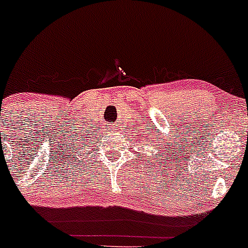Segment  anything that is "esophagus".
Masks as SVG:
<instances>
[{"mask_svg": "<svg viewBox=\"0 0 248 248\" xmlns=\"http://www.w3.org/2000/svg\"><path fill=\"white\" fill-rule=\"evenodd\" d=\"M107 128H108L109 131H112V133L113 131L119 130V126H118V124H115V123L114 124H108V126H107Z\"/></svg>", "mask_w": 248, "mask_h": 248, "instance_id": "34e87169", "label": "esophagus"}]
</instances>
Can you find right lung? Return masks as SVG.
Returning <instances> with one entry per match:
<instances>
[{"mask_svg":"<svg viewBox=\"0 0 248 248\" xmlns=\"http://www.w3.org/2000/svg\"><path fill=\"white\" fill-rule=\"evenodd\" d=\"M85 146H87V145H85ZM85 146H83V147H82V150H83V149H85Z\"/></svg>","mask_w":248,"mask_h":248,"instance_id":"add662e5","label":"right lung"}]
</instances>
